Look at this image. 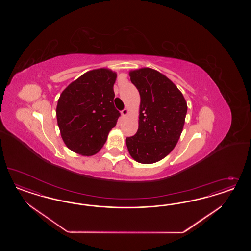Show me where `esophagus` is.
Returning a JSON list of instances; mask_svg holds the SVG:
<instances>
[{
  "mask_svg": "<svg viewBox=\"0 0 251 251\" xmlns=\"http://www.w3.org/2000/svg\"><path fill=\"white\" fill-rule=\"evenodd\" d=\"M128 114V109L127 108H124V109H122V115L123 118H125L126 116Z\"/></svg>",
  "mask_w": 251,
  "mask_h": 251,
  "instance_id": "1",
  "label": "esophagus"
}]
</instances>
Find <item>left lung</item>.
Here are the masks:
<instances>
[{
  "mask_svg": "<svg viewBox=\"0 0 251 251\" xmlns=\"http://www.w3.org/2000/svg\"><path fill=\"white\" fill-rule=\"evenodd\" d=\"M131 83L141 97L139 128L126 138L133 159L152 164L166 157L182 132L187 103L181 92L167 76L150 68L129 73Z\"/></svg>",
  "mask_w": 251,
  "mask_h": 251,
  "instance_id": "1",
  "label": "left lung"
}]
</instances>
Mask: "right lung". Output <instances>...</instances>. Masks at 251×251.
Instances as JSON below:
<instances>
[{
  "mask_svg": "<svg viewBox=\"0 0 251 251\" xmlns=\"http://www.w3.org/2000/svg\"><path fill=\"white\" fill-rule=\"evenodd\" d=\"M117 75L107 69L89 71L61 93L56 116L70 150L93 155L106 143L121 113L113 103Z\"/></svg>",
  "mask_w": 251,
  "mask_h": 251,
  "instance_id": "obj_1",
  "label": "right lung"
}]
</instances>
